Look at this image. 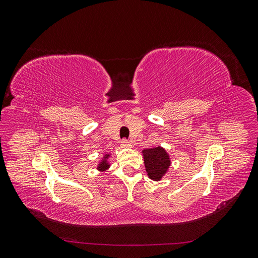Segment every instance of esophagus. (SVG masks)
I'll return each instance as SVG.
<instances>
[{
    "label": "esophagus",
    "instance_id": "1",
    "mask_svg": "<svg viewBox=\"0 0 258 258\" xmlns=\"http://www.w3.org/2000/svg\"><path fill=\"white\" fill-rule=\"evenodd\" d=\"M120 146H121V147H130L131 144H130V142L128 141V140L123 139V140H121V141H120Z\"/></svg>",
    "mask_w": 258,
    "mask_h": 258
}]
</instances>
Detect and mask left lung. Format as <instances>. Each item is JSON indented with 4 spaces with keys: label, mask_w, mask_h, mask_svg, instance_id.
Returning a JSON list of instances; mask_svg holds the SVG:
<instances>
[{
    "label": "left lung",
    "mask_w": 258,
    "mask_h": 258,
    "mask_svg": "<svg viewBox=\"0 0 258 258\" xmlns=\"http://www.w3.org/2000/svg\"><path fill=\"white\" fill-rule=\"evenodd\" d=\"M142 153L148 177L154 181H160L171 165L168 153L160 146L146 148Z\"/></svg>",
    "instance_id": "1"
}]
</instances>
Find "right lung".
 <instances>
[{
	"label": "right lung",
	"instance_id": "add662e5",
	"mask_svg": "<svg viewBox=\"0 0 258 258\" xmlns=\"http://www.w3.org/2000/svg\"><path fill=\"white\" fill-rule=\"evenodd\" d=\"M110 157V155L108 154H105V156H104V158L102 159V161L100 162V165L98 166V170L99 171H105L108 167H110V165H108V162H107V158Z\"/></svg>",
	"mask_w": 258,
	"mask_h": 258
}]
</instances>
